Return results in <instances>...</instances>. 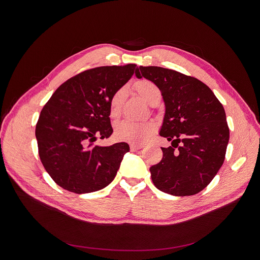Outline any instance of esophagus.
Returning a JSON list of instances; mask_svg holds the SVG:
<instances>
[{"instance_id":"esophagus-1","label":"esophagus","mask_w":260,"mask_h":260,"mask_svg":"<svg viewBox=\"0 0 260 260\" xmlns=\"http://www.w3.org/2000/svg\"><path fill=\"white\" fill-rule=\"evenodd\" d=\"M143 146V144H131V151H138V149H141Z\"/></svg>"}]
</instances>
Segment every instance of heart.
<instances>
[{"instance_id": "1", "label": "heart", "mask_w": 260, "mask_h": 260, "mask_svg": "<svg viewBox=\"0 0 260 260\" xmlns=\"http://www.w3.org/2000/svg\"><path fill=\"white\" fill-rule=\"evenodd\" d=\"M135 89L139 93L149 105L155 106L161 100V91L159 87L149 80H141L135 84ZM124 89L120 88L117 90L111 99L109 103V112L112 117H117L120 114V109L124 100ZM156 131V124L154 122H133V121H121L115 127L116 137L121 140L134 144L144 143L152 134Z\"/></svg>"}]
</instances>
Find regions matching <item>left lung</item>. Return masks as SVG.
<instances>
[{
    "label": "left lung",
    "mask_w": 260,
    "mask_h": 260,
    "mask_svg": "<svg viewBox=\"0 0 260 260\" xmlns=\"http://www.w3.org/2000/svg\"><path fill=\"white\" fill-rule=\"evenodd\" d=\"M135 74L159 87L166 105L159 135L172 141L149 169L153 183L173 196L199 193L224 161L230 129L222 104L201 81L176 71L140 66Z\"/></svg>",
    "instance_id": "left-lung-1"
}]
</instances>
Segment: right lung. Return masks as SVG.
<instances>
[{
	"label": "right lung",
	"instance_id": "right-lung-1",
	"mask_svg": "<svg viewBox=\"0 0 260 260\" xmlns=\"http://www.w3.org/2000/svg\"><path fill=\"white\" fill-rule=\"evenodd\" d=\"M136 64L102 66L81 73L58 87L41 111L37 126L39 156L52 180L76 194L111 183L129 145H94L113 134L109 103L132 78Z\"/></svg>",
	"mask_w": 260,
	"mask_h": 260
}]
</instances>
